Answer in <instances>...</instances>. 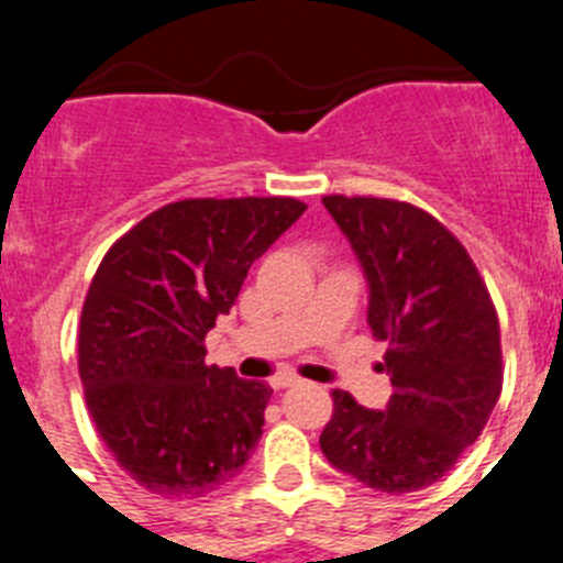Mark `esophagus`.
<instances>
[{"label": "esophagus", "mask_w": 563, "mask_h": 563, "mask_svg": "<svg viewBox=\"0 0 563 563\" xmlns=\"http://www.w3.org/2000/svg\"><path fill=\"white\" fill-rule=\"evenodd\" d=\"M297 382H299V376H294V374L272 376V387H275V390H283V387H291V385H297Z\"/></svg>", "instance_id": "34e87169"}]
</instances>
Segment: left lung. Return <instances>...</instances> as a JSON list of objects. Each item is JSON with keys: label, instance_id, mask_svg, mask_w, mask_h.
Returning <instances> with one entry per match:
<instances>
[{"label": "left lung", "instance_id": "obj_1", "mask_svg": "<svg viewBox=\"0 0 563 563\" xmlns=\"http://www.w3.org/2000/svg\"><path fill=\"white\" fill-rule=\"evenodd\" d=\"M371 286L368 324L387 341V409L332 390L319 445L365 487H432L478 440L504 387L498 310L460 239L429 211L374 195H324Z\"/></svg>", "mask_w": 563, "mask_h": 563}]
</instances>
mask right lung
Segmentation results:
<instances>
[{"instance_id": "1", "label": "right lung", "mask_w": 563, "mask_h": 563, "mask_svg": "<svg viewBox=\"0 0 563 563\" xmlns=\"http://www.w3.org/2000/svg\"><path fill=\"white\" fill-rule=\"evenodd\" d=\"M305 209L297 198L176 200L98 264L81 305L79 379L103 445L148 493L203 498L258 445L272 387L206 363V332Z\"/></svg>"}]
</instances>
